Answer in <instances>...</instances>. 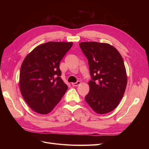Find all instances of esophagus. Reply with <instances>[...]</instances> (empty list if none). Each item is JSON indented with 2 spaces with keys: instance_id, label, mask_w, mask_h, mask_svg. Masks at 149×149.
<instances>
[{
  "instance_id": "34e87169",
  "label": "esophagus",
  "mask_w": 149,
  "mask_h": 149,
  "mask_svg": "<svg viewBox=\"0 0 149 149\" xmlns=\"http://www.w3.org/2000/svg\"><path fill=\"white\" fill-rule=\"evenodd\" d=\"M80 84H81V81H78L76 82V83H72V85H73V86H78Z\"/></svg>"
}]
</instances>
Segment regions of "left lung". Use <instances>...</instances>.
Listing matches in <instances>:
<instances>
[{
    "label": "left lung",
    "mask_w": 149,
    "mask_h": 149,
    "mask_svg": "<svg viewBox=\"0 0 149 149\" xmlns=\"http://www.w3.org/2000/svg\"><path fill=\"white\" fill-rule=\"evenodd\" d=\"M91 79L85 100L99 114L108 113L119 105L127 83L123 57L115 47L105 43L81 42Z\"/></svg>",
    "instance_id": "left-lung-1"
}]
</instances>
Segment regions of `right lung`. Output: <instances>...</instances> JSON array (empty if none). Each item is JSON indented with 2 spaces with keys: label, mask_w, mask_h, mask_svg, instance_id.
<instances>
[{
  "label": "right lung",
  "mask_w": 149,
  "mask_h": 149,
  "mask_svg": "<svg viewBox=\"0 0 149 149\" xmlns=\"http://www.w3.org/2000/svg\"><path fill=\"white\" fill-rule=\"evenodd\" d=\"M72 42H49L28 54L20 72V89L24 100L37 113L47 114L60 101L67 85L61 78L60 63Z\"/></svg>",
  "instance_id": "add662e5"
}]
</instances>
